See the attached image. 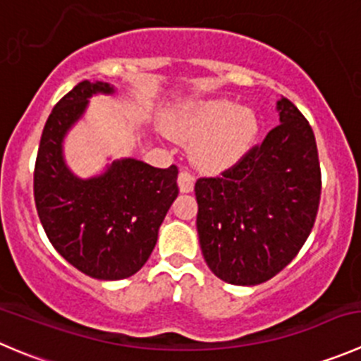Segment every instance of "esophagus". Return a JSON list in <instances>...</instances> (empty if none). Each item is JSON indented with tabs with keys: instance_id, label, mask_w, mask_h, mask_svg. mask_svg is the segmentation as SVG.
I'll return each mask as SVG.
<instances>
[{
	"instance_id": "34e87169",
	"label": "esophagus",
	"mask_w": 361,
	"mask_h": 361,
	"mask_svg": "<svg viewBox=\"0 0 361 361\" xmlns=\"http://www.w3.org/2000/svg\"><path fill=\"white\" fill-rule=\"evenodd\" d=\"M194 174L188 173V171H181V173L178 174V187H180V190L183 192V194H188V192L194 190Z\"/></svg>"
}]
</instances>
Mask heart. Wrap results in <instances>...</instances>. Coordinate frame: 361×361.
Here are the masks:
<instances>
[{"instance_id":"b5f03b06","label":"heart","mask_w":361,"mask_h":361,"mask_svg":"<svg viewBox=\"0 0 361 361\" xmlns=\"http://www.w3.org/2000/svg\"><path fill=\"white\" fill-rule=\"evenodd\" d=\"M167 128L178 139L195 142L194 159L202 169L224 171L254 148L261 121L252 107H236L231 99H209L174 111Z\"/></svg>"}]
</instances>
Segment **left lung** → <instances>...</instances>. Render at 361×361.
I'll use <instances>...</instances> for the list:
<instances>
[{
	"label": "left lung",
	"instance_id": "1",
	"mask_svg": "<svg viewBox=\"0 0 361 361\" xmlns=\"http://www.w3.org/2000/svg\"><path fill=\"white\" fill-rule=\"evenodd\" d=\"M279 121L261 145L216 178L195 181L197 234L213 274L255 286L282 271L309 238L321 199L312 127L282 97Z\"/></svg>",
	"mask_w": 361,
	"mask_h": 361
}]
</instances>
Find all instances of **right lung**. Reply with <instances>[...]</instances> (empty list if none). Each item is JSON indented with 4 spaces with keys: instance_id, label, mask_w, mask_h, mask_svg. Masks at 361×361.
<instances>
[{
    "instance_id": "add662e5",
    "label": "right lung",
    "mask_w": 361,
    "mask_h": 361,
    "mask_svg": "<svg viewBox=\"0 0 361 361\" xmlns=\"http://www.w3.org/2000/svg\"><path fill=\"white\" fill-rule=\"evenodd\" d=\"M97 93L113 95L114 87L82 80L49 114L35 164V204L61 257L93 279L120 281L137 274L152 255L160 224L180 192L178 167L121 159L99 176H75L65 164L63 141Z\"/></svg>"
}]
</instances>
